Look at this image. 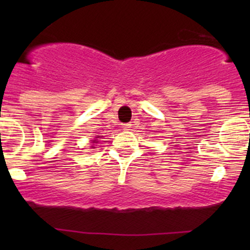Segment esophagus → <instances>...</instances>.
Returning <instances> with one entry per match:
<instances>
[{
  "label": "esophagus",
  "instance_id": "1",
  "mask_svg": "<svg viewBox=\"0 0 250 250\" xmlns=\"http://www.w3.org/2000/svg\"><path fill=\"white\" fill-rule=\"evenodd\" d=\"M131 128V123H123L122 129L123 130H129Z\"/></svg>",
  "mask_w": 250,
  "mask_h": 250
}]
</instances>
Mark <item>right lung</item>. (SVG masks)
Here are the masks:
<instances>
[{"instance_id": "right-lung-1", "label": "right lung", "mask_w": 250, "mask_h": 250, "mask_svg": "<svg viewBox=\"0 0 250 250\" xmlns=\"http://www.w3.org/2000/svg\"><path fill=\"white\" fill-rule=\"evenodd\" d=\"M95 139H99V137H95ZM97 141H96V140H94V141H93V143H96ZM93 148H95V147H93Z\"/></svg>"}]
</instances>
